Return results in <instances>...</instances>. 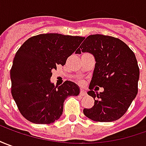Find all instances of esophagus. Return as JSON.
<instances>
[{
  "instance_id": "obj_1",
  "label": "esophagus",
  "mask_w": 146,
  "mask_h": 146,
  "mask_svg": "<svg viewBox=\"0 0 146 146\" xmlns=\"http://www.w3.org/2000/svg\"><path fill=\"white\" fill-rule=\"evenodd\" d=\"M86 90H83V89H82V90H80V95H82V96H84V95H86Z\"/></svg>"
}]
</instances>
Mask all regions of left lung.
<instances>
[{"label": "left lung", "instance_id": "1", "mask_svg": "<svg viewBox=\"0 0 146 146\" xmlns=\"http://www.w3.org/2000/svg\"><path fill=\"white\" fill-rule=\"evenodd\" d=\"M81 52L92 54L96 62L87 92L94 98V105L83 109V113L95 121H116L124 115L137 94L140 73L136 56L121 40L100 34L86 37L75 53ZM94 86L104 90L94 93Z\"/></svg>", "mask_w": 146, "mask_h": 146}]
</instances>
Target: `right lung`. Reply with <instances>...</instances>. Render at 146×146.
Wrapping results in <instances>:
<instances>
[{"mask_svg":"<svg viewBox=\"0 0 146 146\" xmlns=\"http://www.w3.org/2000/svg\"><path fill=\"white\" fill-rule=\"evenodd\" d=\"M84 37L40 34L25 41L16 53L10 71L12 95L24 117L36 124H50L63 113V102L80 92L76 83L60 86L51 82L52 71L63 66Z\"/></svg>","mask_w":146,"mask_h":146,"instance_id":"obj_1","label":"right lung"}]
</instances>
